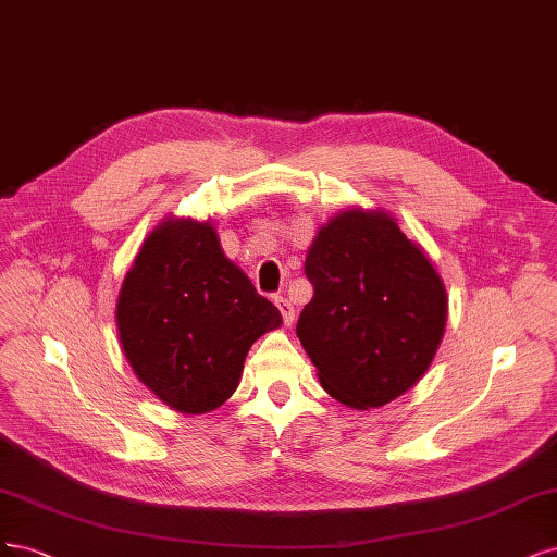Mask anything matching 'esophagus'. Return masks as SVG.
<instances>
[{
  "label": "esophagus",
  "mask_w": 557,
  "mask_h": 557,
  "mask_svg": "<svg viewBox=\"0 0 557 557\" xmlns=\"http://www.w3.org/2000/svg\"><path fill=\"white\" fill-rule=\"evenodd\" d=\"M275 302H277V308H280V312H282L284 324H286V326H292V324H294V319H296L294 305H292L289 300H286V298H275Z\"/></svg>",
  "instance_id": "1"
}]
</instances>
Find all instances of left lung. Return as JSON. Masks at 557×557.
<instances>
[{
  "label": "left lung",
  "instance_id": "8db88e82",
  "mask_svg": "<svg viewBox=\"0 0 557 557\" xmlns=\"http://www.w3.org/2000/svg\"><path fill=\"white\" fill-rule=\"evenodd\" d=\"M314 286L296 335L321 386L354 409L414 386L440 349L448 296L423 247L382 208L339 210L305 257Z\"/></svg>",
  "mask_w": 557,
  "mask_h": 557
}]
</instances>
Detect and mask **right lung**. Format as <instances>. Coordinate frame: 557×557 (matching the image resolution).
<instances>
[{
  "mask_svg": "<svg viewBox=\"0 0 557 557\" xmlns=\"http://www.w3.org/2000/svg\"><path fill=\"white\" fill-rule=\"evenodd\" d=\"M115 324L138 382L181 414H206L233 396L249 347L282 314L224 255L210 220L169 214L122 280Z\"/></svg>",
  "mask_w": 557,
  "mask_h": 557,
  "instance_id": "add662e5",
  "label": "right lung"
}]
</instances>
